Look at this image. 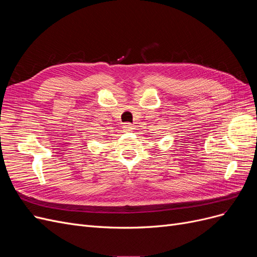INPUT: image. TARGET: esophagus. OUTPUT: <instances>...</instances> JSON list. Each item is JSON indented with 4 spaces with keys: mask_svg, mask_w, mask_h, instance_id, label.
<instances>
[{
    "mask_svg": "<svg viewBox=\"0 0 257 257\" xmlns=\"http://www.w3.org/2000/svg\"><path fill=\"white\" fill-rule=\"evenodd\" d=\"M123 128H124V131H126V132H130L132 130H134L133 128V124H131V123H125V124H124Z\"/></svg>",
    "mask_w": 257,
    "mask_h": 257,
    "instance_id": "esophagus-1",
    "label": "esophagus"
}]
</instances>
